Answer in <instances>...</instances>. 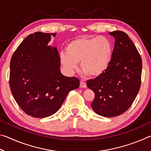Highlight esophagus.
Masks as SVG:
<instances>
[{
  "mask_svg": "<svg viewBox=\"0 0 151 151\" xmlns=\"http://www.w3.org/2000/svg\"><path fill=\"white\" fill-rule=\"evenodd\" d=\"M80 86H81V87H82V88H86V84L85 81H81Z\"/></svg>",
  "mask_w": 151,
  "mask_h": 151,
  "instance_id": "esophagus-1",
  "label": "esophagus"
}]
</instances>
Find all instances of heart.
I'll return each instance as SVG.
<instances>
[{
  "label": "heart",
  "instance_id": "heart-1",
  "mask_svg": "<svg viewBox=\"0 0 151 151\" xmlns=\"http://www.w3.org/2000/svg\"><path fill=\"white\" fill-rule=\"evenodd\" d=\"M66 52L60 55L61 65L73 73L81 63L85 74L93 77L101 76L108 69L113 55V46L105 37H81L74 39L66 48Z\"/></svg>",
  "mask_w": 151,
  "mask_h": 151
}]
</instances>
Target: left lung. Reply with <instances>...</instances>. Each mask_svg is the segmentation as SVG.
<instances>
[{
    "mask_svg": "<svg viewBox=\"0 0 151 151\" xmlns=\"http://www.w3.org/2000/svg\"><path fill=\"white\" fill-rule=\"evenodd\" d=\"M114 37L113 55L108 69L86 82L95 94L93 111L105 117L119 116L127 111L139 93L141 83L142 60L129 36L121 30L109 33Z\"/></svg>",
    "mask_w": 151,
    "mask_h": 151,
    "instance_id": "1",
    "label": "left lung"
}]
</instances>
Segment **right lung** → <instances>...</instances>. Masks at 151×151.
Instances as JSON below:
<instances>
[{
    "mask_svg": "<svg viewBox=\"0 0 151 151\" xmlns=\"http://www.w3.org/2000/svg\"><path fill=\"white\" fill-rule=\"evenodd\" d=\"M56 33L36 32L22 40L12 56L9 85L14 100L28 115L45 118L60 108L79 79L63 75L57 48L48 45Z\"/></svg>",
    "mask_w": 151,
    "mask_h": 151,
    "instance_id": "right-lung-1",
    "label": "right lung"
}]
</instances>
